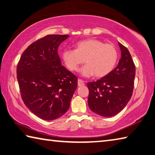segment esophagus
Wrapping results in <instances>:
<instances>
[{
  "label": "esophagus",
  "mask_w": 155,
  "mask_h": 155,
  "mask_svg": "<svg viewBox=\"0 0 155 155\" xmlns=\"http://www.w3.org/2000/svg\"><path fill=\"white\" fill-rule=\"evenodd\" d=\"M84 85H85V83H84L83 81L78 78V85L79 87H81V86H83Z\"/></svg>",
  "instance_id": "34e87169"
}]
</instances>
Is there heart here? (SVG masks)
Returning a JSON list of instances; mask_svg holds the SVG:
<instances>
[{"mask_svg":"<svg viewBox=\"0 0 155 155\" xmlns=\"http://www.w3.org/2000/svg\"><path fill=\"white\" fill-rule=\"evenodd\" d=\"M75 49H66L61 54L66 66L72 72L77 71L84 62L86 64L81 69L85 77L95 74L97 78L104 77L110 72L118 60V51L112 44L89 38L78 41L74 44Z\"/></svg>","mask_w":155,"mask_h":155,"instance_id":"heart-1","label":"heart"}]
</instances>
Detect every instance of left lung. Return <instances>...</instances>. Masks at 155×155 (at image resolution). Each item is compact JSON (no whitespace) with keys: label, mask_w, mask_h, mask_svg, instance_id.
<instances>
[{"label":"left lung","mask_w":155,"mask_h":155,"mask_svg":"<svg viewBox=\"0 0 155 155\" xmlns=\"http://www.w3.org/2000/svg\"><path fill=\"white\" fill-rule=\"evenodd\" d=\"M119 45L121 58L118 66L106 77L87 84L90 110L105 117L121 111L133 94L136 66L129 50L121 43Z\"/></svg>","instance_id":"8db88e82"}]
</instances>
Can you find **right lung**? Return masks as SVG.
<instances>
[{
  "label": "right lung",
  "instance_id": "right-lung-1",
  "mask_svg": "<svg viewBox=\"0 0 155 155\" xmlns=\"http://www.w3.org/2000/svg\"><path fill=\"white\" fill-rule=\"evenodd\" d=\"M69 35H49L22 53L17 66L21 99L42 119L52 120L68 111L78 78L61 65L58 49Z\"/></svg>",
  "mask_w": 155,
  "mask_h": 155
}]
</instances>
